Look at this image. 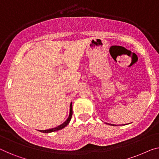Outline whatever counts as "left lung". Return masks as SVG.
Returning a JSON list of instances; mask_svg holds the SVG:
<instances>
[{"mask_svg": "<svg viewBox=\"0 0 159 159\" xmlns=\"http://www.w3.org/2000/svg\"><path fill=\"white\" fill-rule=\"evenodd\" d=\"M109 125H112V124H109ZM124 125H126V124H124Z\"/></svg>", "mask_w": 159, "mask_h": 159, "instance_id": "8db88e82", "label": "left lung"}]
</instances>
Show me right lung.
I'll list each match as a JSON object with an SVG mask.
<instances>
[{
	"label": "right lung",
	"instance_id": "obj_1",
	"mask_svg": "<svg viewBox=\"0 0 159 159\" xmlns=\"http://www.w3.org/2000/svg\"><path fill=\"white\" fill-rule=\"evenodd\" d=\"M72 114H73V109H72V102H71L70 104L69 116H68V118H67V120H66L64 123H63L62 124L58 125V126L53 128V129H47V130H39V131H41L42 133H51V132H54V131H59V130H61V129H63V128H65L66 125L69 124L70 120V119H71Z\"/></svg>",
	"mask_w": 159,
	"mask_h": 159
}]
</instances>
